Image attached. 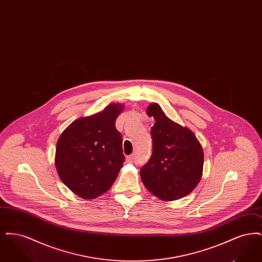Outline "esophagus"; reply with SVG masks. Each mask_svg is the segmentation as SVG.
Listing matches in <instances>:
<instances>
[{
    "label": "esophagus",
    "mask_w": 262,
    "mask_h": 262,
    "mask_svg": "<svg viewBox=\"0 0 262 262\" xmlns=\"http://www.w3.org/2000/svg\"><path fill=\"white\" fill-rule=\"evenodd\" d=\"M135 157H136V156H135V154H132V155H128V156H126V158H125V159H126V162H133V161L135 160Z\"/></svg>",
    "instance_id": "34e87169"
}]
</instances>
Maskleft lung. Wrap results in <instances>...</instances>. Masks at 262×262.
Returning a JSON list of instances; mask_svg holds the SVG:
<instances>
[{"label":"left lung","mask_w":262,"mask_h":262,"mask_svg":"<svg viewBox=\"0 0 262 262\" xmlns=\"http://www.w3.org/2000/svg\"><path fill=\"white\" fill-rule=\"evenodd\" d=\"M155 119L151 127L153 152L140 170L141 181L150 192L164 201L189 194L201 180L204 154L195 135L170 120L158 103L146 109Z\"/></svg>","instance_id":"1"}]
</instances>
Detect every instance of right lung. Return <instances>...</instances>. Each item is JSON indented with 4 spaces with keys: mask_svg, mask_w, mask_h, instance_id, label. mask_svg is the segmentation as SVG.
<instances>
[{
    "mask_svg": "<svg viewBox=\"0 0 262 262\" xmlns=\"http://www.w3.org/2000/svg\"><path fill=\"white\" fill-rule=\"evenodd\" d=\"M123 110V104L110 103L100 112L80 117L57 141L58 174L81 199L94 200L108 191L123 167V139L115 126Z\"/></svg>",
    "mask_w": 262,
    "mask_h": 262,
    "instance_id": "right-lung-1",
    "label": "right lung"
}]
</instances>
